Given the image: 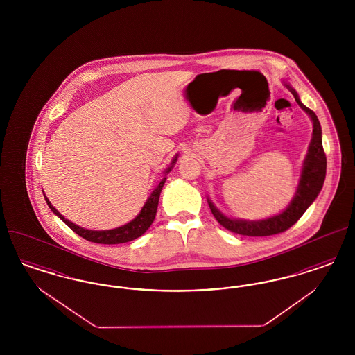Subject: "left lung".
I'll return each mask as SVG.
<instances>
[{
  "instance_id": "obj_1",
  "label": "left lung",
  "mask_w": 355,
  "mask_h": 355,
  "mask_svg": "<svg viewBox=\"0 0 355 355\" xmlns=\"http://www.w3.org/2000/svg\"><path fill=\"white\" fill-rule=\"evenodd\" d=\"M282 83L291 92V94L294 96L295 101L301 106V109L306 112L307 116L311 119L313 122L311 141L307 149V154L304 157L301 178H300L298 187L295 190V194L286 209L279 214H275L265 220H249L232 218L225 216L213 203V201L207 198V203L210 206V210L214 218L218 220L225 229L241 236H266L285 232L300 220L304 216V211L307 210V207L315 201L324 182L326 155L322 146L321 123L317 119L315 113L309 107H306L301 102L298 93L290 86V84H287L286 81H282Z\"/></svg>"
}]
</instances>
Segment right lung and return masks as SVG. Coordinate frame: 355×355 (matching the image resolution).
Instances as JSON below:
<instances>
[{
  "mask_svg": "<svg viewBox=\"0 0 355 355\" xmlns=\"http://www.w3.org/2000/svg\"><path fill=\"white\" fill-rule=\"evenodd\" d=\"M178 159V154L174 155L169 168L165 170V177L162 178V181L155 186V189L153 190L152 194L149 196V198L146 200V202L144 205V207L141 209L139 214L135 217V220L128 222L126 225H122L116 229H110V230H89V229H84L73 222L67 220L53 205L51 201L48 200V197L44 194L45 200L48 206L51 207V211L60 218L64 220L69 227L77 233L78 236H83L85 239L90 241V242H96V243H103V245H117V243H125L129 241H133L135 238L142 236L153 223V220L155 218V213H157V207H158V201H159V194L161 190L165 185L166 181V175L169 174L170 170L173 169V166L175 165Z\"/></svg>",
  "mask_w": 355,
  "mask_h": 355,
  "instance_id": "obj_1",
  "label": "right lung"
}]
</instances>
